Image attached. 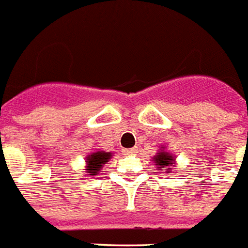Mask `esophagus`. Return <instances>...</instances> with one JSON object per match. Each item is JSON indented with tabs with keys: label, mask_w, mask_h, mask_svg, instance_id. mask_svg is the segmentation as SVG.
<instances>
[{
	"label": "esophagus",
	"mask_w": 248,
	"mask_h": 248,
	"mask_svg": "<svg viewBox=\"0 0 248 248\" xmlns=\"http://www.w3.org/2000/svg\"><path fill=\"white\" fill-rule=\"evenodd\" d=\"M123 153L125 156H132V155H136L137 148H129V149H123Z\"/></svg>",
	"instance_id": "1"
}]
</instances>
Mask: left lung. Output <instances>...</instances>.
Returning <instances> with one entry per match:
<instances>
[{"mask_svg":"<svg viewBox=\"0 0 248 248\" xmlns=\"http://www.w3.org/2000/svg\"><path fill=\"white\" fill-rule=\"evenodd\" d=\"M153 162L156 163L158 166L159 170H166V171H171L170 167H175L176 162H175V157L171 155V153L166 152L165 147L161 148L158 153H157L156 156L153 157Z\"/></svg>","mask_w":248,"mask_h":248,"instance_id":"left-lung-1","label":"left lung"}]
</instances>
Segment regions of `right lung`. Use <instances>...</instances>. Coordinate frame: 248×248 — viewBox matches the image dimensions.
<instances>
[{"label":"right lung","mask_w":248,"mask_h":248,"mask_svg":"<svg viewBox=\"0 0 248 248\" xmlns=\"http://www.w3.org/2000/svg\"><path fill=\"white\" fill-rule=\"evenodd\" d=\"M111 152H104V151H96L93 153H90L86 157V173L89 176H95L100 172L102 166L106 162H109L111 158Z\"/></svg>","instance_id":"add662e5"}]
</instances>
